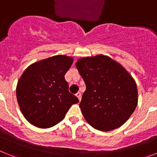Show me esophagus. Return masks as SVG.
I'll use <instances>...</instances> for the list:
<instances>
[{
	"instance_id": "obj_1",
	"label": "esophagus",
	"mask_w": 157,
	"mask_h": 157,
	"mask_svg": "<svg viewBox=\"0 0 157 157\" xmlns=\"http://www.w3.org/2000/svg\"><path fill=\"white\" fill-rule=\"evenodd\" d=\"M75 96L76 97H77L78 98V99L79 100V101H81V98H82V95H81V94H80V93H77V94H75Z\"/></svg>"
}]
</instances>
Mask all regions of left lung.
Returning a JSON list of instances; mask_svg holds the SVG:
<instances>
[{
	"label": "left lung",
	"instance_id": "obj_1",
	"mask_svg": "<svg viewBox=\"0 0 157 157\" xmlns=\"http://www.w3.org/2000/svg\"><path fill=\"white\" fill-rule=\"evenodd\" d=\"M75 66L86 83L79 104L87 123L101 131L119 128L138 105V88L120 63L105 55L78 59Z\"/></svg>",
	"mask_w": 157,
	"mask_h": 157
}]
</instances>
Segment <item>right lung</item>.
<instances>
[{"instance_id":"obj_1","label":"right lung","mask_w":157,"mask_h":157,"mask_svg":"<svg viewBox=\"0 0 157 157\" xmlns=\"http://www.w3.org/2000/svg\"><path fill=\"white\" fill-rule=\"evenodd\" d=\"M72 63L73 57L56 55L32 63L23 71L16 86V98L30 124L39 128L53 127L78 102L69 93L64 78Z\"/></svg>"}]
</instances>
